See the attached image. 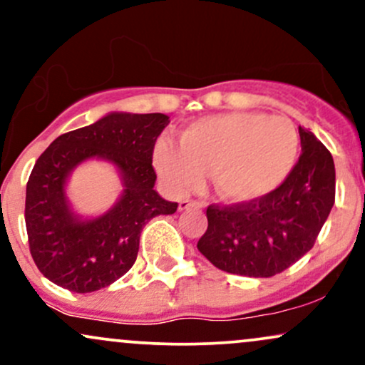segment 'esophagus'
I'll return each instance as SVG.
<instances>
[{"label":"esophagus","mask_w":365,"mask_h":365,"mask_svg":"<svg viewBox=\"0 0 365 365\" xmlns=\"http://www.w3.org/2000/svg\"><path fill=\"white\" fill-rule=\"evenodd\" d=\"M190 207L200 209V207H202V202H199V200H190V199L180 200V204H178L180 211H185V209H190Z\"/></svg>","instance_id":"esophagus-1"}]
</instances>
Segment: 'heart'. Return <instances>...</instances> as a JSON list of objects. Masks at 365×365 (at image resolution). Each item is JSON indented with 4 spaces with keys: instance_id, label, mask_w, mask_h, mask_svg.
Wrapping results in <instances>:
<instances>
[{
    "instance_id": "b5f03b06",
    "label": "heart",
    "mask_w": 365,
    "mask_h": 365,
    "mask_svg": "<svg viewBox=\"0 0 365 365\" xmlns=\"http://www.w3.org/2000/svg\"><path fill=\"white\" fill-rule=\"evenodd\" d=\"M299 154V133L284 116L226 113L192 121L180 145L159 139L154 163L175 190L185 192L212 173L215 187L230 202H249L278 188Z\"/></svg>"
}]
</instances>
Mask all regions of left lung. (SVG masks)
<instances>
[{"label":"left lung","mask_w":365,"mask_h":365,"mask_svg":"<svg viewBox=\"0 0 365 365\" xmlns=\"http://www.w3.org/2000/svg\"><path fill=\"white\" fill-rule=\"evenodd\" d=\"M302 154L271 194L232 206L211 204L197 249L217 269L269 278L316 244L334 204L333 156L311 130L299 127Z\"/></svg>","instance_id":"obj_1"}]
</instances>
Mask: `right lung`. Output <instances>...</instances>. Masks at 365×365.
Segmentation results:
<instances>
[{"label":"right lung","instance_id":"right-lung-1","mask_svg":"<svg viewBox=\"0 0 365 365\" xmlns=\"http://www.w3.org/2000/svg\"><path fill=\"white\" fill-rule=\"evenodd\" d=\"M168 123L163 113H110L63 133L41 154L27 182L25 226L32 259L49 282L75 293L110 287L135 262L148 221L177 211V202L154 190V144ZM91 157L113 162L125 188L106 215L81 220L69 209L64 183Z\"/></svg>","mask_w":365,"mask_h":365}]
</instances>
